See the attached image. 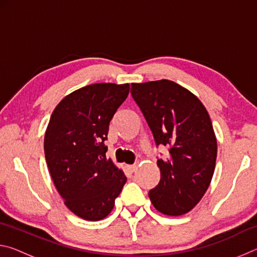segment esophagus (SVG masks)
<instances>
[{
    "instance_id": "1",
    "label": "esophagus",
    "mask_w": 257,
    "mask_h": 257,
    "mask_svg": "<svg viewBox=\"0 0 257 257\" xmlns=\"http://www.w3.org/2000/svg\"><path fill=\"white\" fill-rule=\"evenodd\" d=\"M138 165L137 164H132V165H127V169L130 171V172H135L137 170Z\"/></svg>"
}]
</instances>
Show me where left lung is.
Returning <instances> with one entry per match:
<instances>
[{
    "label": "left lung",
    "mask_w": 257,
    "mask_h": 257,
    "mask_svg": "<svg viewBox=\"0 0 257 257\" xmlns=\"http://www.w3.org/2000/svg\"><path fill=\"white\" fill-rule=\"evenodd\" d=\"M132 95L153 133L156 145L169 147L159 159L161 179L150 190L159 212L182 215L197 205L211 184L217 145L203 103L185 87L162 79L132 84Z\"/></svg>",
    "instance_id": "1"
}]
</instances>
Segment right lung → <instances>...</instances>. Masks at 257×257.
<instances>
[{"instance_id": "add662e5", "label": "right lung", "mask_w": 257, "mask_h": 257, "mask_svg": "<svg viewBox=\"0 0 257 257\" xmlns=\"http://www.w3.org/2000/svg\"><path fill=\"white\" fill-rule=\"evenodd\" d=\"M129 94V84L101 82L67 95L52 113L44 152L52 180L77 216L110 214L127 178L106 158L108 124Z\"/></svg>"}]
</instances>
